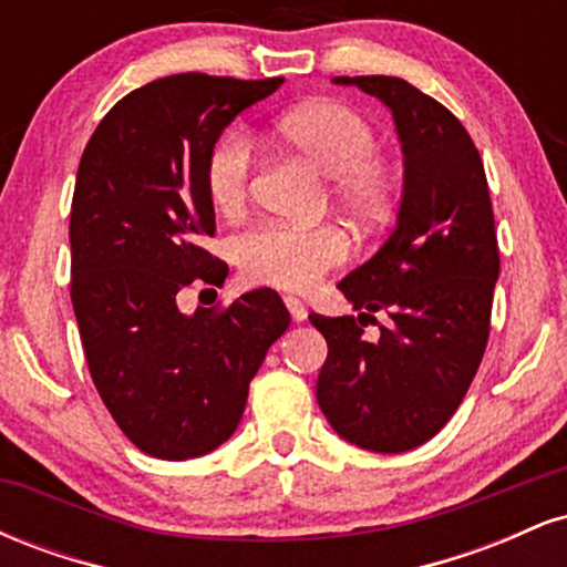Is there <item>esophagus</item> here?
Instances as JSON below:
<instances>
[{
    "label": "esophagus",
    "instance_id": "1",
    "mask_svg": "<svg viewBox=\"0 0 567 567\" xmlns=\"http://www.w3.org/2000/svg\"><path fill=\"white\" fill-rule=\"evenodd\" d=\"M285 306H288L290 317H292V320H296V322H303L306 315H309V311H306L303 301H298V298H292V296H285Z\"/></svg>",
    "mask_w": 567,
    "mask_h": 567
}]
</instances>
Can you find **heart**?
<instances>
[{
    "label": "heart",
    "mask_w": 567,
    "mask_h": 567,
    "mask_svg": "<svg viewBox=\"0 0 567 567\" xmlns=\"http://www.w3.org/2000/svg\"><path fill=\"white\" fill-rule=\"evenodd\" d=\"M275 135L290 152L330 175V194L354 218L379 224L400 199L394 173L379 154V133L368 116L338 101H315L275 120ZM252 181V141L231 130L205 159V186L213 205L234 213L245 205ZM234 258L250 282L309 290L349 258V239L336 226H252L234 239Z\"/></svg>",
    "instance_id": "b5f03b06"
}]
</instances>
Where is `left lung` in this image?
Returning <instances> with one entry per match:
<instances>
[{
  "label": "left lung",
  "instance_id": "1",
  "mask_svg": "<svg viewBox=\"0 0 567 567\" xmlns=\"http://www.w3.org/2000/svg\"><path fill=\"white\" fill-rule=\"evenodd\" d=\"M392 112L402 148L394 231L338 282L357 317L309 320L328 341L317 402L338 437L373 453H405L451 421L491 333L498 243L485 167L442 103L396 76H336ZM386 310L375 342L361 320Z\"/></svg>",
  "mask_w": 567,
  "mask_h": 567
}]
</instances>
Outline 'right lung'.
Instances as JSON below:
<instances>
[{"label": "right lung", "instance_id": "1", "mask_svg": "<svg viewBox=\"0 0 567 567\" xmlns=\"http://www.w3.org/2000/svg\"><path fill=\"white\" fill-rule=\"evenodd\" d=\"M282 82L154 80L122 97L84 146L69 220L71 303L103 405L154 458H197L229 440L252 375L290 324L269 288L226 311L184 315L175 301L192 282L226 279L199 247L216 234L205 159L237 114Z\"/></svg>", "mask_w": 567, "mask_h": 567}]
</instances>
